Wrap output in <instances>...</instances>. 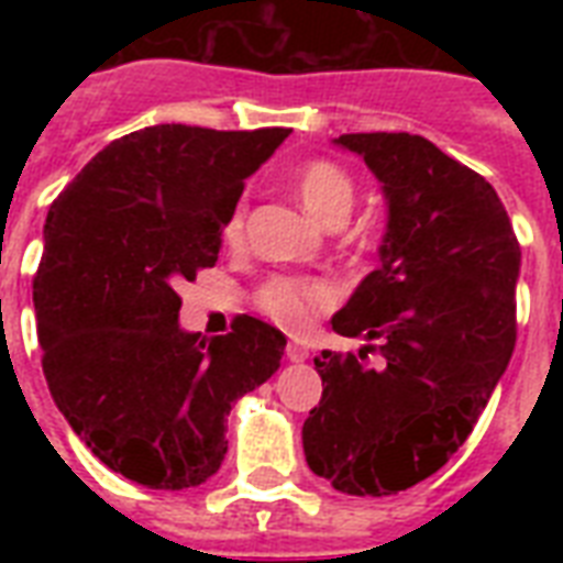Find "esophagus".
I'll use <instances>...</instances> for the list:
<instances>
[{"mask_svg":"<svg viewBox=\"0 0 563 563\" xmlns=\"http://www.w3.org/2000/svg\"><path fill=\"white\" fill-rule=\"evenodd\" d=\"M286 356H289V362L300 365V362L309 360V351L303 347V344H289V347H286Z\"/></svg>","mask_w":563,"mask_h":563,"instance_id":"esophagus-1","label":"esophagus"}]
</instances>
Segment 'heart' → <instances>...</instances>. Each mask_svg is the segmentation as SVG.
I'll list each match as a JSON object with an SVG mask.
<instances>
[{"label":"heart","mask_w":563,"mask_h":563,"mask_svg":"<svg viewBox=\"0 0 563 563\" xmlns=\"http://www.w3.org/2000/svg\"><path fill=\"white\" fill-rule=\"evenodd\" d=\"M298 195L303 207H307L318 221H324L327 228L335 221H347L353 203H356V187H353L351 175L327 161H312L300 166ZM242 236V210H233V216L224 224V239L236 242ZM330 300V291L321 283L309 280H272L260 291V307L265 316H272L283 327H303L312 318L316 309H321Z\"/></svg>","instance_id":"b5f03b06"}]
</instances>
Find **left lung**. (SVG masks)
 Listing matches in <instances>:
<instances>
[{"mask_svg": "<svg viewBox=\"0 0 563 563\" xmlns=\"http://www.w3.org/2000/svg\"><path fill=\"white\" fill-rule=\"evenodd\" d=\"M385 198L379 265L333 316L385 365L324 351L303 423L309 471L351 497H388L467 441L515 353L520 245L488 180L415 134H342Z\"/></svg>", "mask_w": 563, "mask_h": 563, "instance_id": "1", "label": "left lung"}]
</instances>
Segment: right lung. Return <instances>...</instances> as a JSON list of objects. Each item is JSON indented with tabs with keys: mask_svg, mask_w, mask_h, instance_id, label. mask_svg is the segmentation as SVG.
Instances as JSON below:
<instances>
[{
	"mask_svg": "<svg viewBox=\"0 0 563 563\" xmlns=\"http://www.w3.org/2000/svg\"><path fill=\"white\" fill-rule=\"evenodd\" d=\"M289 128L152 125L101 148L43 228L34 312L52 400L113 473L154 490L203 485L228 415L280 368L286 335L180 327L178 286L219 260L239 195Z\"/></svg>",
	"mask_w": 563,
	"mask_h": 563,
	"instance_id": "obj_1",
	"label": "right lung"
}]
</instances>
